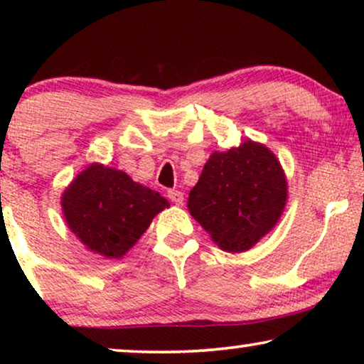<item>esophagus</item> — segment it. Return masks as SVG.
<instances>
[{
    "mask_svg": "<svg viewBox=\"0 0 364 364\" xmlns=\"http://www.w3.org/2000/svg\"><path fill=\"white\" fill-rule=\"evenodd\" d=\"M167 197H168V200H171L172 203H176V205H182L183 203V193L181 192V191H168L167 192Z\"/></svg>",
    "mask_w": 364,
    "mask_h": 364,
    "instance_id": "obj_1",
    "label": "esophagus"
}]
</instances>
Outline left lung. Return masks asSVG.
I'll list each match as a JSON object with an SVG mask.
<instances>
[{
	"label": "left lung",
	"instance_id": "1",
	"mask_svg": "<svg viewBox=\"0 0 364 364\" xmlns=\"http://www.w3.org/2000/svg\"><path fill=\"white\" fill-rule=\"evenodd\" d=\"M287 178L265 146L243 142L213 152L188 196V212L225 252H245L275 227Z\"/></svg>",
	"mask_w": 364,
	"mask_h": 364
}]
</instances>
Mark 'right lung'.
Wrapping results in <instances>:
<instances>
[{
    "label": "right lung",
    "mask_w": 364,
    "mask_h": 364,
    "mask_svg": "<svg viewBox=\"0 0 364 364\" xmlns=\"http://www.w3.org/2000/svg\"><path fill=\"white\" fill-rule=\"evenodd\" d=\"M61 205L69 228L89 250L121 258L168 203L126 172L92 164L66 188Z\"/></svg>",
    "instance_id": "obj_1"
}]
</instances>
